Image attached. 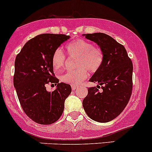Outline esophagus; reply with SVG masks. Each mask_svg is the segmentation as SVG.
I'll list each match as a JSON object with an SVG mask.
<instances>
[{
    "mask_svg": "<svg viewBox=\"0 0 152 152\" xmlns=\"http://www.w3.org/2000/svg\"><path fill=\"white\" fill-rule=\"evenodd\" d=\"M77 88L78 86H72V90H75Z\"/></svg>",
    "mask_w": 152,
    "mask_h": 152,
    "instance_id": "1",
    "label": "esophagus"
}]
</instances>
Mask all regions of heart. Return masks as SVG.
Masks as SVG:
<instances>
[{"label": "heart", "instance_id": "obj_1", "mask_svg": "<svg viewBox=\"0 0 152 152\" xmlns=\"http://www.w3.org/2000/svg\"><path fill=\"white\" fill-rule=\"evenodd\" d=\"M67 52L71 56H78L77 66L80 68L69 70L62 75L61 79L66 83L77 85L80 83L88 76L86 69L95 72L101 66L103 62V55L101 50L91 42L77 39L66 45ZM66 56L63 51L58 48L52 56V64L55 70H59L65 64Z\"/></svg>", "mask_w": 152, "mask_h": 152}]
</instances>
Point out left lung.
<instances>
[{
  "label": "left lung",
  "instance_id": "8db88e82",
  "mask_svg": "<svg viewBox=\"0 0 152 152\" xmlns=\"http://www.w3.org/2000/svg\"><path fill=\"white\" fill-rule=\"evenodd\" d=\"M83 36L95 42L103 55L101 66L89 80L98 85L88 89L83 106L92 120L108 122L122 112L132 94V63L124 47L110 36L103 33Z\"/></svg>",
  "mask_w": 152,
  "mask_h": 152
}]
</instances>
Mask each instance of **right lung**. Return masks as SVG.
<instances>
[{"label": "right lung", "mask_w": 152, "mask_h": 152, "mask_svg": "<svg viewBox=\"0 0 152 152\" xmlns=\"http://www.w3.org/2000/svg\"><path fill=\"white\" fill-rule=\"evenodd\" d=\"M70 38L64 34H44L30 39L17 56L14 86L25 113L35 122L48 125L59 119L65 99L71 94V86L59 83L52 64L54 51ZM57 85L53 92L46 84Z\"/></svg>", "instance_id": "add662e5"}]
</instances>
